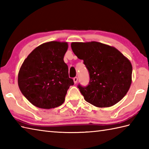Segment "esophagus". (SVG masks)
<instances>
[{
  "label": "esophagus",
  "mask_w": 149,
  "mask_h": 149,
  "mask_svg": "<svg viewBox=\"0 0 149 149\" xmlns=\"http://www.w3.org/2000/svg\"><path fill=\"white\" fill-rule=\"evenodd\" d=\"M77 81H78V78H77V77H75L74 78V83L76 84V83H77Z\"/></svg>",
  "instance_id": "34e87169"
}]
</instances>
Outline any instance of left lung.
<instances>
[{
    "label": "left lung",
    "mask_w": 149,
    "mask_h": 149,
    "mask_svg": "<svg viewBox=\"0 0 149 149\" xmlns=\"http://www.w3.org/2000/svg\"><path fill=\"white\" fill-rule=\"evenodd\" d=\"M71 47L89 72L88 86H77L84 100L99 107L112 106L121 100L131 84L130 61L115 47L99 42H73Z\"/></svg>",
    "instance_id": "1"
}]
</instances>
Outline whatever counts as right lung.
I'll list each match as a JSON object with an SVG mask.
<instances>
[{
  "label": "right lung",
  "mask_w": 149,
  "mask_h": 149,
  "mask_svg": "<svg viewBox=\"0 0 149 149\" xmlns=\"http://www.w3.org/2000/svg\"><path fill=\"white\" fill-rule=\"evenodd\" d=\"M67 49L66 42H47L24 60L18 75V86L34 106L50 109L64 102L69 87L74 84L63 60Z\"/></svg>",
  "instance_id": "1"
}]
</instances>
